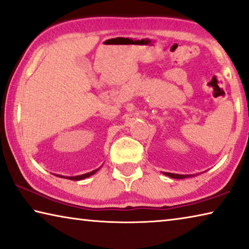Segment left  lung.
Instances as JSON below:
<instances>
[{
  "instance_id": "8db88e82",
  "label": "left lung",
  "mask_w": 249,
  "mask_h": 249,
  "mask_svg": "<svg viewBox=\"0 0 249 249\" xmlns=\"http://www.w3.org/2000/svg\"><path fill=\"white\" fill-rule=\"evenodd\" d=\"M166 176L172 177V178H176V179H181V178H188V177H192L193 175H179V174H173V173H163Z\"/></svg>"
}]
</instances>
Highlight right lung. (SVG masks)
<instances>
[{"label": "right lung", "mask_w": 249, "mask_h": 249, "mask_svg": "<svg viewBox=\"0 0 249 249\" xmlns=\"http://www.w3.org/2000/svg\"><path fill=\"white\" fill-rule=\"evenodd\" d=\"M98 169H100V168H97V169H95V171H92V172H89V173H86V174L78 175V176H68V177H65V176H58V175H56V176L63 177V178H68V179H71V180H81V179L88 178V177H89L90 175L95 174V173L98 171Z\"/></svg>", "instance_id": "1"}]
</instances>
